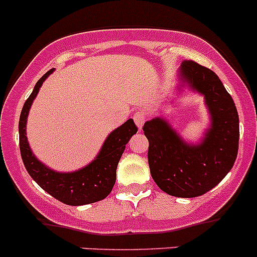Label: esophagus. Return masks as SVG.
I'll use <instances>...</instances> for the list:
<instances>
[{"instance_id": "1", "label": "esophagus", "mask_w": 257, "mask_h": 257, "mask_svg": "<svg viewBox=\"0 0 257 257\" xmlns=\"http://www.w3.org/2000/svg\"><path fill=\"white\" fill-rule=\"evenodd\" d=\"M133 119H134V121H136L138 129L141 131L142 126H143V124H144V120H146V116H144V114L143 113H137L136 115L133 116Z\"/></svg>"}]
</instances>
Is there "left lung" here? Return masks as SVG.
<instances>
[{
	"label": "left lung",
	"instance_id": "1",
	"mask_svg": "<svg viewBox=\"0 0 257 257\" xmlns=\"http://www.w3.org/2000/svg\"><path fill=\"white\" fill-rule=\"evenodd\" d=\"M177 78L178 93L188 89L205 99L210 124L203 136L196 143L186 141L163 115L146 121L143 131L157 186L174 197L192 198L205 195L231 171L237 157L240 124L232 98L212 70L183 61Z\"/></svg>",
	"mask_w": 257,
	"mask_h": 257
}]
</instances>
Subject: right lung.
Here are the masks:
<instances>
[{"mask_svg":"<svg viewBox=\"0 0 257 257\" xmlns=\"http://www.w3.org/2000/svg\"><path fill=\"white\" fill-rule=\"evenodd\" d=\"M55 69L47 71L36 83L31 95L24 104L19 121L20 151L25 168L31 178L49 195L69 206H83L104 200L113 189L116 179V167L129 139L138 132L133 119H128L114 129L104 141L95 158L74 172H57L42 163L30 148L26 124L30 109L44 81Z\"/></svg>","mask_w":257,"mask_h":257,"instance_id":"obj_1","label":"right lung"}]
</instances>
